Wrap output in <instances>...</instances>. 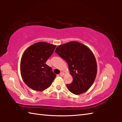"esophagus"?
Listing matches in <instances>:
<instances>
[{"label":"esophagus","instance_id":"obj_1","mask_svg":"<svg viewBox=\"0 0 122 122\" xmlns=\"http://www.w3.org/2000/svg\"><path fill=\"white\" fill-rule=\"evenodd\" d=\"M64 75H65V74H64L63 72H61L60 74V75L61 76H63Z\"/></svg>","mask_w":122,"mask_h":122}]
</instances>
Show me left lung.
<instances>
[{"label": "left lung", "mask_w": 122, "mask_h": 122, "mask_svg": "<svg viewBox=\"0 0 122 122\" xmlns=\"http://www.w3.org/2000/svg\"><path fill=\"white\" fill-rule=\"evenodd\" d=\"M55 53L67 62L73 76V82L67 84L68 90L75 95L86 92L97 74L96 60L90 49L80 42L70 41L57 46Z\"/></svg>", "instance_id": "left-lung-1"}]
</instances>
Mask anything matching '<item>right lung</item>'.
I'll use <instances>...</instances> for the list:
<instances>
[{
    "label": "right lung",
    "instance_id": "obj_1",
    "mask_svg": "<svg viewBox=\"0 0 122 122\" xmlns=\"http://www.w3.org/2000/svg\"><path fill=\"white\" fill-rule=\"evenodd\" d=\"M56 47L45 42H36L22 54L20 73L25 83L32 89L39 92L46 89L56 77L51 68L46 64Z\"/></svg>",
    "mask_w": 122,
    "mask_h": 122
}]
</instances>
